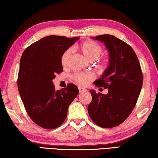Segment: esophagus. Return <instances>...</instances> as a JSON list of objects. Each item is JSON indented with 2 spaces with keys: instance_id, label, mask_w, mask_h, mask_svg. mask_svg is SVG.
I'll return each mask as SVG.
<instances>
[{
  "instance_id": "1",
  "label": "esophagus",
  "mask_w": 158,
  "mask_h": 158,
  "mask_svg": "<svg viewBox=\"0 0 158 158\" xmlns=\"http://www.w3.org/2000/svg\"><path fill=\"white\" fill-rule=\"evenodd\" d=\"M79 89V93H83V92H85V91H86V89H84V88H82V87H79L78 88Z\"/></svg>"
}]
</instances>
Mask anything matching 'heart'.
<instances>
[{"mask_svg": "<svg viewBox=\"0 0 158 158\" xmlns=\"http://www.w3.org/2000/svg\"><path fill=\"white\" fill-rule=\"evenodd\" d=\"M79 49L85 58L90 61H93L98 58L97 65L100 70H105L109 65V58L108 56H102L98 58L102 52V47L97 42L93 41H86L79 46ZM73 49H68L63 53L61 57V64L63 66L68 65L69 58L71 56ZM72 79L77 84L80 85H86L89 81L95 78L94 74L92 73H76L72 75Z\"/></svg>", "mask_w": 158, "mask_h": 158, "instance_id": "b5f03b06", "label": "heart"}]
</instances>
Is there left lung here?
I'll use <instances>...</instances> for the list:
<instances>
[{
    "mask_svg": "<svg viewBox=\"0 0 158 158\" xmlns=\"http://www.w3.org/2000/svg\"><path fill=\"white\" fill-rule=\"evenodd\" d=\"M92 39L103 42L109 54V65L101 78L94 82L108 89L106 95L90 90L92 101L88 112L92 121L103 128L121 124L135 108L143 84V74L135 51L111 35Z\"/></svg>",
    "mask_w": 158,
    "mask_h": 158,
    "instance_id": "1",
    "label": "left lung"
}]
</instances>
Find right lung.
I'll list each match as a JSON object with an SVG mask.
<instances>
[{
	"instance_id": "right-lung-1",
	"label": "right lung",
	"mask_w": 158,
	"mask_h": 158,
	"mask_svg": "<svg viewBox=\"0 0 158 158\" xmlns=\"http://www.w3.org/2000/svg\"><path fill=\"white\" fill-rule=\"evenodd\" d=\"M79 38L44 37L26 48L21 56L19 92L29 117L44 129H55L65 121L69 105L79 94L73 84L56 90L52 82L56 74L63 72V53Z\"/></svg>"
}]
</instances>
